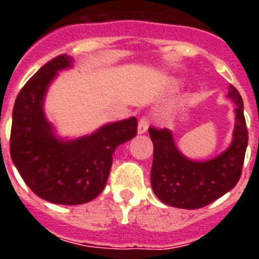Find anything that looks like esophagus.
<instances>
[{
  "label": "esophagus",
  "mask_w": 259,
  "mask_h": 259,
  "mask_svg": "<svg viewBox=\"0 0 259 259\" xmlns=\"http://www.w3.org/2000/svg\"><path fill=\"white\" fill-rule=\"evenodd\" d=\"M148 128H149V123H148V119L141 118L139 124H137V134L143 135L148 131Z\"/></svg>",
  "instance_id": "esophagus-1"
}]
</instances>
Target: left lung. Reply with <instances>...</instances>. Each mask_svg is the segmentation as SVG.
Returning <instances> with one entry per match:
<instances>
[{"label":"left lung","mask_w":259,"mask_h":259,"mask_svg":"<svg viewBox=\"0 0 259 259\" xmlns=\"http://www.w3.org/2000/svg\"><path fill=\"white\" fill-rule=\"evenodd\" d=\"M227 97L236 105L232 141L211 159L196 161L183 154L172 131L167 128L149 130L154 146L150 183L155 196L168 206L200 209L230 192L239 182L248 146V130L242 98L231 84Z\"/></svg>","instance_id":"1"}]
</instances>
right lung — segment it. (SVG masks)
<instances>
[{
    "instance_id": "right-lung-1",
    "label": "right lung",
    "mask_w": 259,
    "mask_h": 259,
    "mask_svg": "<svg viewBox=\"0 0 259 259\" xmlns=\"http://www.w3.org/2000/svg\"><path fill=\"white\" fill-rule=\"evenodd\" d=\"M74 58L62 54L36 72L22 88L13 110L10 154L32 192L57 205H81L104 191L119 145L137 134L135 116L110 122L92 134L62 137L45 114L49 87Z\"/></svg>"
}]
</instances>
